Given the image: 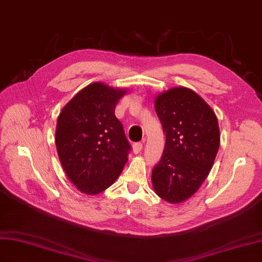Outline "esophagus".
Masks as SVG:
<instances>
[{"mask_svg":"<svg viewBox=\"0 0 262 262\" xmlns=\"http://www.w3.org/2000/svg\"><path fill=\"white\" fill-rule=\"evenodd\" d=\"M141 150H143V144L141 143H136L133 146V151L135 154H139Z\"/></svg>","mask_w":262,"mask_h":262,"instance_id":"esophagus-1","label":"esophagus"}]
</instances>
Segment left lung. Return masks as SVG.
Masks as SVG:
<instances>
[{
  "label": "left lung",
  "mask_w": 262,
  "mask_h": 262,
  "mask_svg": "<svg viewBox=\"0 0 262 262\" xmlns=\"http://www.w3.org/2000/svg\"><path fill=\"white\" fill-rule=\"evenodd\" d=\"M155 108L166 145L152 169V186L159 198L179 204L196 193L210 173L221 143L219 121L212 107L184 86L158 94Z\"/></svg>",
  "instance_id": "left-lung-1"
}]
</instances>
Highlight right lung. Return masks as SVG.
I'll return each mask as SVG.
<instances>
[{
  "mask_svg": "<svg viewBox=\"0 0 262 262\" xmlns=\"http://www.w3.org/2000/svg\"><path fill=\"white\" fill-rule=\"evenodd\" d=\"M127 89L94 82L79 91L58 116L55 143L62 169L76 188L95 195L121 174L130 145L115 107Z\"/></svg>",
  "mask_w": 262,
  "mask_h": 262,
  "instance_id": "right-lung-1",
  "label": "right lung"
}]
</instances>
